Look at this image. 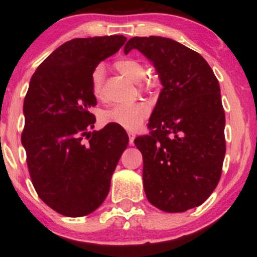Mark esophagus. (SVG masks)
Masks as SVG:
<instances>
[{
  "label": "esophagus",
  "instance_id": "esophagus-1",
  "mask_svg": "<svg viewBox=\"0 0 257 257\" xmlns=\"http://www.w3.org/2000/svg\"><path fill=\"white\" fill-rule=\"evenodd\" d=\"M128 137H129V145H133V144H134L135 134H134V133L129 132V133H128Z\"/></svg>",
  "mask_w": 257,
  "mask_h": 257
}]
</instances>
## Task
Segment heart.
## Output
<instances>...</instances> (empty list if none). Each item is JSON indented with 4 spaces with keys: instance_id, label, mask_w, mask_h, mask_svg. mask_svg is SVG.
I'll use <instances>...</instances> for the list:
<instances>
[{
    "instance_id": "b5f03b06",
    "label": "heart",
    "mask_w": 257,
    "mask_h": 257,
    "mask_svg": "<svg viewBox=\"0 0 257 257\" xmlns=\"http://www.w3.org/2000/svg\"><path fill=\"white\" fill-rule=\"evenodd\" d=\"M114 67L120 73L133 81L138 82L139 88L144 91H153L159 87V79L155 76H145L146 67L140 60L134 58H123L114 63ZM91 90L96 98L102 99L105 95V67L96 65L90 76ZM150 114V107L146 102L139 101L134 104L116 105L102 114L104 123H113L126 131H135L144 123Z\"/></svg>"
}]
</instances>
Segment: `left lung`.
I'll return each mask as SVG.
<instances>
[{"instance_id": "8db88e82", "label": "left lung", "mask_w": 257, "mask_h": 257, "mask_svg": "<svg viewBox=\"0 0 257 257\" xmlns=\"http://www.w3.org/2000/svg\"><path fill=\"white\" fill-rule=\"evenodd\" d=\"M152 61L163 89L147 128L134 140L143 153L149 202L167 213L196 208L219 184L226 153L225 111L220 85L199 53L166 37H133Z\"/></svg>"}]
</instances>
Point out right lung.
<instances>
[{
  "instance_id": "right-lung-1",
  "label": "right lung",
  "mask_w": 257,
  "mask_h": 257,
  "mask_svg": "<svg viewBox=\"0 0 257 257\" xmlns=\"http://www.w3.org/2000/svg\"><path fill=\"white\" fill-rule=\"evenodd\" d=\"M125 41L122 35L73 38L44 59L31 77L22 134L26 163L38 197L64 216H84L102 204L128 145L119 125L89 132L95 123L89 108L96 105L91 71Z\"/></svg>"
}]
</instances>
